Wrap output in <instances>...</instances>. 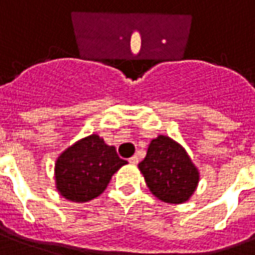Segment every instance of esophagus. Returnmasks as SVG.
Instances as JSON below:
<instances>
[{
	"label": "esophagus",
	"mask_w": 255,
	"mask_h": 255,
	"mask_svg": "<svg viewBox=\"0 0 255 255\" xmlns=\"http://www.w3.org/2000/svg\"><path fill=\"white\" fill-rule=\"evenodd\" d=\"M128 161H129V163H131V165H137L138 158H137V156H132Z\"/></svg>",
	"instance_id": "34e87169"
}]
</instances>
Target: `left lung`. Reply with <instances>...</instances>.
Segmentation results:
<instances>
[{
  "label": "left lung",
  "instance_id": "8db88e82",
  "mask_svg": "<svg viewBox=\"0 0 255 255\" xmlns=\"http://www.w3.org/2000/svg\"><path fill=\"white\" fill-rule=\"evenodd\" d=\"M138 169L153 195L165 203L187 202L199 182V171L185 148L163 134L150 141Z\"/></svg>",
  "mask_w": 255,
  "mask_h": 255
}]
</instances>
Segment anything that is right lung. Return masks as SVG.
<instances>
[{"label": "right lung", "mask_w": 255, "mask_h": 255, "mask_svg": "<svg viewBox=\"0 0 255 255\" xmlns=\"http://www.w3.org/2000/svg\"><path fill=\"white\" fill-rule=\"evenodd\" d=\"M127 161L98 134H90L64 150L55 163L56 188L65 199L89 202L106 190L114 173Z\"/></svg>", "instance_id": "right-lung-1"}]
</instances>
